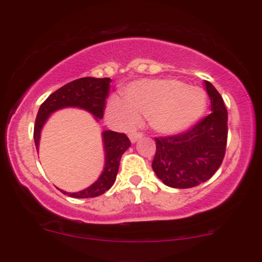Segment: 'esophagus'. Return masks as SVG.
<instances>
[{"label": "esophagus", "mask_w": 262, "mask_h": 262, "mask_svg": "<svg viewBox=\"0 0 262 262\" xmlns=\"http://www.w3.org/2000/svg\"><path fill=\"white\" fill-rule=\"evenodd\" d=\"M143 137V134H141V132H131L130 134V141L132 143H136L138 141V139H141Z\"/></svg>", "instance_id": "esophagus-1"}]
</instances>
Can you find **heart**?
Here are the masks:
<instances>
[{
	"instance_id": "b5f03b06",
	"label": "heart",
	"mask_w": 262,
	"mask_h": 262,
	"mask_svg": "<svg viewBox=\"0 0 262 262\" xmlns=\"http://www.w3.org/2000/svg\"><path fill=\"white\" fill-rule=\"evenodd\" d=\"M205 108L203 89L173 78H157L127 85L124 100L114 96L107 111L125 126L134 125L142 116L148 118L150 126L159 134L174 135L194 124Z\"/></svg>"
}]
</instances>
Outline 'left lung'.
I'll use <instances>...</instances> for the list:
<instances>
[{"instance_id": "1", "label": "left lung", "mask_w": 262, "mask_h": 262, "mask_svg": "<svg viewBox=\"0 0 262 262\" xmlns=\"http://www.w3.org/2000/svg\"><path fill=\"white\" fill-rule=\"evenodd\" d=\"M211 113L186 132L155 138L152 169L164 185L191 188L209 180L223 162L228 139V111L209 81Z\"/></svg>"}]
</instances>
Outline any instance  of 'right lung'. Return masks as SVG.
Wrapping results in <instances>:
<instances>
[{"instance_id": "obj_1", "label": "right lung", "mask_w": 262, "mask_h": 262, "mask_svg": "<svg viewBox=\"0 0 262 262\" xmlns=\"http://www.w3.org/2000/svg\"><path fill=\"white\" fill-rule=\"evenodd\" d=\"M111 78H95V77H82L71 81L63 87L53 92L39 107L37 119L34 125V143L35 148H39V139L42 125L48 120L49 116L57 110L64 107H78L91 112L98 119L103 117L106 99L108 96ZM103 146H105V168L102 174L92 186L83 191L68 193L73 198H94L101 195L102 193L112 187L116 181L121 155L126 151L131 145L130 139L125 134H119L114 131H103Z\"/></svg>"}]
</instances>
